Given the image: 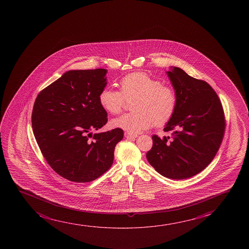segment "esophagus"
<instances>
[{
  "label": "esophagus",
  "instance_id": "34e87169",
  "mask_svg": "<svg viewBox=\"0 0 249 249\" xmlns=\"http://www.w3.org/2000/svg\"><path fill=\"white\" fill-rule=\"evenodd\" d=\"M125 138L127 139V140H133V139H135L137 138V134H132V133H125Z\"/></svg>",
  "mask_w": 249,
  "mask_h": 249
}]
</instances>
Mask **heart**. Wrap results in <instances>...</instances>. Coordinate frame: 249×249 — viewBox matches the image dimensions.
Returning a JSON list of instances; mask_svg holds the SVG:
<instances>
[{
    "label": "heart",
    "instance_id": "1",
    "mask_svg": "<svg viewBox=\"0 0 249 249\" xmlns=\"http://www.w3.org/2000/svg\"><path fill=\"white\" fill-rule=\"evenodd\" d=\"M119 90L106 88L99 95L100 106L107 112H122L126 99L133 101V111L112 120L114 127L128 133H140L154 124L164 126L174 116L177 107V95L172 87L145 72H133L120 80Z\"/></svg>",
    "mask_w": 249,
    "mask_h": 249
}]
</instances>
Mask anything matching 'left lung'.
<instances>
[{
  "instance_id": "obj_1",
  "label": "left lung",
  "mask_w": 249,
  "mask_h": 249,
  "mask_svg": "<svg viewBox=\"0 0 249 249\" xmlns=\"http://www.w3.org/2000/svg\"><path fill=\"white\" fill-rule=\"evenodd\" d=\"M167 75L177 95L175 112L163 129L170 136L154 134L146 157L164 177L184 179L199 174L213 160L225 135V112L208 82L178 67Z\"/></svg>"
}]
</instances>
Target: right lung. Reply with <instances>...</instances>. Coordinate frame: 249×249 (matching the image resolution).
Returning a JSON list of instances; mask_svg holds the SVG:
<instances>
[{"mask_svg": "<svg viewBox=\"0 0 249 249\" xmlns=\"http://www.w3.org/2000/svg\"><path fill=\"white\" fill-rule=\"evenodd\" d=\"M105 69L65 72L39 92L31 123L42 156L68 180H95L112 166L116 143L123 130L90 133L105 126L107 112L99 95L106 88Z\"/></svg>", "mask_w": 249, "mask_h": 249, "instance_id": "right-lung-1", "label": "right lung"}]
</instances>
